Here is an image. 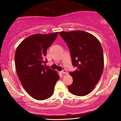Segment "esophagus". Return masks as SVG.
<instances>
[{"mask_svg":"<svg viewBox=\"0 0 121 121\" xmlns=\"http://www.w3.org/2000/svg\"><path fill=\"white\" fill-rule=\"evenodd\" d=\"M61 73H62V74H66V71L65 69H63V70H61Z\"/></svg>","mask_w":121,"mask_h":121,"instance_id":"obj_1","label":"esophagus"}]
</instances>
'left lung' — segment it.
<instances>
[{
  "instance_id": "left-lung-1",
  "label": "left lung",
  "mask_w": 121,
  "mask_h": 121,
  "mask_svg": "<svg viewBox=\"0 0 121 121\" xmlns=\"http://www.w3.org/2000/svg\"><path fill=\"white\" fill-rule=\"evenodd\" d=\"M70 51L72 64L77 69L69 72L73 83L69 85L72 94L84 96L95 87L102 74L104 65L103 49L93 35L82 30L60 32Z\"/></svg>"
}]
</instances>
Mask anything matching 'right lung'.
<instances>
[{"label": "right lung", "instance_id": "right-lung-1", "mask_svg": "<svg viewBox=\"0 0 121 121\" xmlns=\"http://www.w3.org/2000/svg\"><path fill=\"white\" fill-rule=\"evenodd\" d=\"M57 35L58 32L33 35L23 40L15 52L18 77L28 93L37 100L52 96L60 78L55 70L44 66L47 62V50Z\"/></svg>", "mask_w": 121, "mask_h": 121}]
</instances>
